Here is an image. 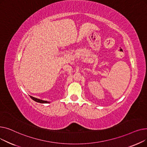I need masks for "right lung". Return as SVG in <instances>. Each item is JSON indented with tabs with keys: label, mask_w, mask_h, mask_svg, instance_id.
I'll list each match as a JSON object with an SVG mask.
<instances>
[{
	"label": "right lung",
	"mask_w": 147,
	"mask_h": 147,
	"mask_svg": "<svg viewBox=\"0 0 147 147\" xmlns=\"http://www.w3.org/2000/svg\"><path fill=\"white\" fill-rule=\"evenodd\" d=\"M30 98H32L33 100H34V101H36V102H38V103H42V104H48V103H50V102H49V101H44V100H42V99H38V98H34V97L32 96H30Z\"/></svg>",
	"instance_id": "right-lung-1"
}]
</instances>
